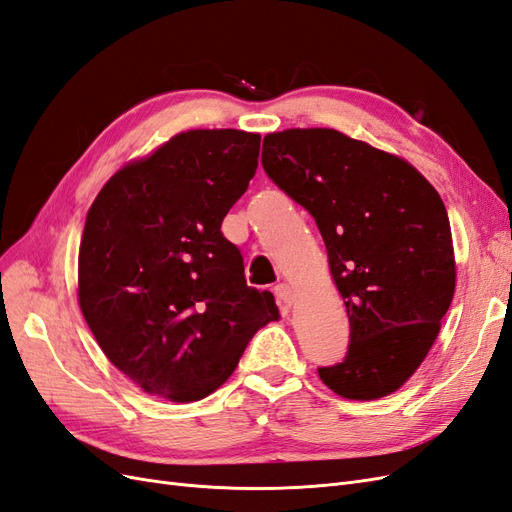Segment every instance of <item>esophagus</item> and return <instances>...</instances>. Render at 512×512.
<instances>
[{"label": "esophagus", "instance_id": "obj_1", "mask_svg": "<svg viewBox=\"0 0 512 512\" xmlns=\"http://www.w3.org/2000/svg\"><path fill=\"white\" fill-rule=\"evenodd\" d=\"M275 299L277 303H280L282 307H292L294 301H297V292H294V288H290L288 284H280L275 286Z\"/></svg>", "mask_w": 512, "mask_h": 512}]
</instances>
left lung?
Instances as JSON below:
<instances>
[{"mask_svg":"<svg viewBox=\"0 0 512 512\" xmlns=\"http://www.w3.org/2000/svg\"><path fill=\"white\" fill-rule=\"evenodd\" d=\"M262 168L312 213L346 303L348 352L318 367L320 380L346 399L395 393L436 342L455 294L440 194L406 160L329 128L267 134Z\"/></svg>","mask_w":512,"mask_h":512,"instance_id":"obj_1","label":"left lung"}]
</instances>
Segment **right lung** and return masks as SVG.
Here are the masks:
<instances>
[{
	"label": "right lung",
	"mask_w": 512,
	"mask_h": 512,
	"mask_svg": "<svg viewBox=\"0 0 512 512\" xmlns=\"http://www.w3.org/2000/svg\"><path fill=\"white\" fill-rule=\"evenodd\" d=\"M260 134L190 130L108 179L87 213L79 303L102 352L151 395L198 401L280 318L245 282L222 220L256 173Z\"/></svg>",
	"instance_id": "right-lung-1"
}]
</instances>
